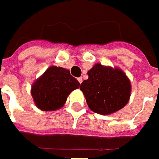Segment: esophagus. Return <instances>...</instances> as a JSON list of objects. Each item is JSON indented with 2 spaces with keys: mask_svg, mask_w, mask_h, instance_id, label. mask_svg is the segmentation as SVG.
<instances>
[{
  "mask_svg": "<svg viewBox=\"0 0 159 159\" xmlns=\"http://www.w3.org/2000/svg\"><path fill=\"white\" fill-rule=\"evenodd\" d=\"M82 78H78V81H79V82L80 83V84H81V82H82Z\"/></svg>",
  "mask_w": 159,
  "mask_h": 159,
  "instance_id": "1",
  "label": "esophagus"
}]
</instances>
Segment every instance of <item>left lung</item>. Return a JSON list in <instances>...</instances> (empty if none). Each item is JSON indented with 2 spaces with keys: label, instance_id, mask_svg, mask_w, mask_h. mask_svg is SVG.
<instances>
[{
  "label": "left lung",
  "instance_id": "8db88e82",
  "mask_svg": "<svg viewBox=\"0 0 159 159\" xmlns=\"http://www.w3.org/2000/svg\"><path fill=\"white\" fill-rule=\"evenodd\" d=\"M89 79L80 85L89 109L101 115L116 112L125 106L131 94V83L119 68L95 64L88 71Z\"/></svg>",
  "mask_w": 159,
  "mask_h": 159
}]
</instances>
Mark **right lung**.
Returning a JSON list of instances; mask_svg holds the SVG:
<instances>
[{
	"label": "right lung",
	"mask_w": 159,
	"mask_h": 159,
	"mask_svg": "<svg viewBox=\"0 0 159 159\" xmlns=\"http://www.w3.org/2000/svg\"><path fill=\"white\" fill-rule=\"evenodd\" d=\"M80 88V82L70 70L50 66L32 86L31 94L35 105L41 111H57L62 108L70 92Z\"/></svg>",
	"instance_id": "add662e5"
}]
</instances>
